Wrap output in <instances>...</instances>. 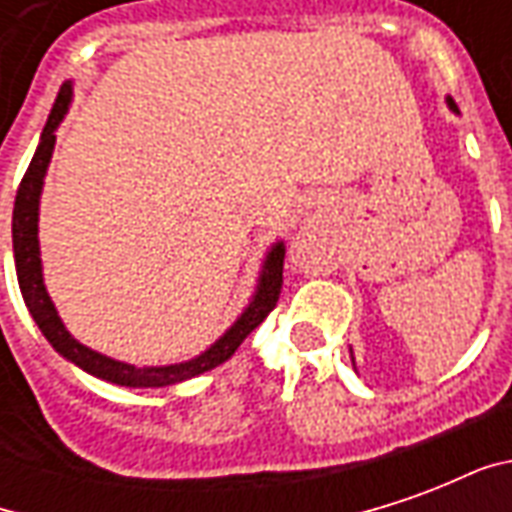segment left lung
Masks as SVG:
<instances>
[{
  "mask_svg": "<svg viewBox=\"0 0 512 512\" xmlns=\"http://www.w3.org/2000/svg\"><path fill=\"white\" fill-rule=\"evenodd\" d=\"M447 106H450L452 112H455V115H458V106H455V101H452V98H447Z\"/></svg>",
  "mask_w": 512,
  "mask_h": 512,
  "instance_id": "1",
  "label": "left lung"
}]
</instances>
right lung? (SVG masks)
<instances>
[{"label":"right lung","mask_w":512,"mask_h":512,"mask_svg":"<svg viewBox=\"0 0 512 512\" xmlns=\"http://www.w3.org/2000/svg\"><path fill=\"white\" fill-rule=\"evenodd\" d=\"M73 87L71 82L62 84L60 95L54 101L46 128L40 134L38 150L29 161L27 172L21 178V186L16 191V205H13V257H16V274L21 296L27 301L29 315L35 318L38 329L43 337L49 340L51 348L62 354L68 362L76 367H82L84 373H90L95 378H104L109 384L120 386H169L189 381V378L208 373L213 367H219L235 354V348L244 343L249 334L255 332L260 323L266 321L268 312L277 307L279 290H282V263H285V244L271 246V252L266 255L260 279H257V290L249 307L241 312V318L227 329V332L216 340V343L205 351V354L194 356L189 362L180 365H164V367H134L126 362H117L109 356L98 354L93 348H87L79 340H73L71 332L65 329V323L60 321V315L51 304L46 285H43V266H40V244H38V205L40 191H43V178L49 169L51 153H54V142H57V126L62 123V117L71 106Z\"/></svg>","instance_id":"obj_1"}]
</instances>
